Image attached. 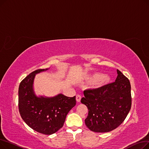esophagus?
Returning <instances> with one entry per match:
<instances>
[{
    "label": "esophagus",
    "mask_w": 149,
    "mask_h": 149,
    "mask_svg": "<svg viewBox=\"0 0 149 149\" xmlns=\"http://www.w3.org/2000/svg\"><path fill=\"white\" fill-rule=\"evenodd\" d=\"M81 96L79 94H78L76 95V100L77 102H80V100H81Z\"/></svg>",
    "instance_id": "1"
}]
</instances>
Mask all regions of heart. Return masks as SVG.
Wrapping results in <instances>:
<instances>
[{"mask_svg": "<svg viewBox=\"0 0 149 149\" xmlns=\"http://www.w3.org/2000/svg\"><path fill=\"white\" fill-rule=\"evenodd\" d=\"M86 80L88 82L92 83L93 88L99 89L110 83L111 78L107 75L95 72L87 77Z\"/></svg>", "mask_w": 149, "mask_h": 149, "instance_id": "heart-1", "label": "heart"}]
</instances>
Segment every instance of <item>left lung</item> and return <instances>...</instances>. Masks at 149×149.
Segmentation results:
<instances>
[{"label":"left lung","mask_w":149,"mask_h":149,"mask_svg":"<svg viewBox=\"0 0 149 149\" xmlns=\"http://www.w3.org/2000/svg\"><path fill=\"white\" fill-rule=\"evenodd\" d=\"M115 81L99 89L84 91L81 103L88 109L85 119L86 126L92 132H108L124 121L132 105L131 86L127 78L117 69Z\"/></svg>","instance_id":"left-lung-1"}]
</instances>
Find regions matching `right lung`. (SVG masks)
<instances>
[{"instance_id": "add662e5", "label": "right lung", "mask_w": 149, "mask_h": 149, "mask_svg": "<svg viewBox=\"0 0 149 149\" xmlns=\"http://www.w3.org/2000/svg\"><path fill=\"white\" fill-rule=\"evenodd\" d=\"M49 69H37L23 79L19 88V109L23 120L34 130L51 135L63 126L68 112L76 104L75 96L62 93L52 97L37 96L34 91L36 74Z\"/></svg>"}]
</instances>
